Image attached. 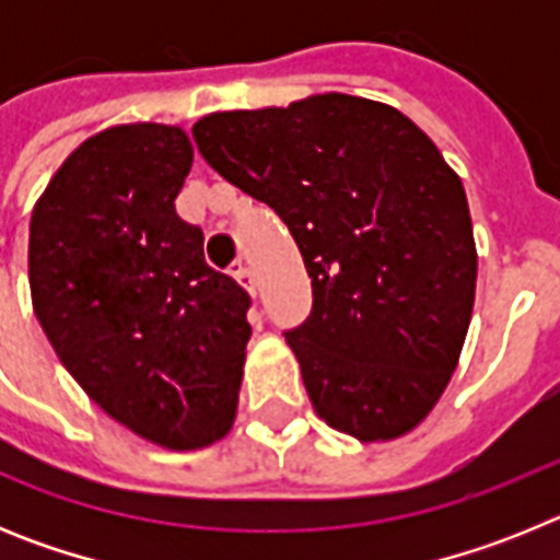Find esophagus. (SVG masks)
<instances>
[{
    "label": "esophagus",
    "instance_id": "34e87169",
    "mask_svg": "<svg viewBox=\"0 0 560 560\" xmlns=\"http://www.w3.org/2000/svg\"><path fill=\"white\" fill-rule=\"evenodd\" d=\"M232 275H235V280H237V283H241V289H246V291H249V294H257L255 275H252V269H249V266L237 264V269L232 271Z\"/></svg>",
    "mask_w": 560,
    "mask_h": 560
}]
</instances>
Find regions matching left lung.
Segmentation results:
<instances>
[{
    "mask_svg": "<svg viewBox=\"0 0 560 560\" xmlns=\"http://www.w3.org/2000/svg\"><path fill=\"white\" fill-rule=\"evenodd\" d=\"M192 140L300 246L314 308L285 341L314 412L361 443L420 427L477 291L468 199L438 145L398 108L341 92L205 114Z\"/></svg>",
    "mask_w": 560,
    "mask_h": 560,
    "instance_id": "left-lung-1",
    "label": "left lung"
}]
</instances>
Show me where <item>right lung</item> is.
<instances>
[{
    "instance_id": "right-lung-1",
    "label": "right lung",
    "mask_w": 560,
    "mask_h": 560,
    "mask_svg": "<svg viewBox=\"0 0 560 560\" xmlns=\"http://www.w3.org/2000/svg\"><path fill=\"white\" fill-rule=\"evenodd\" d=\"M185 128L126 122L69 153L30 215L33 311L97 407L156 446H212L235 423L249 294L205 264L176 215Z\"/></svg>"
}]
</instances>
